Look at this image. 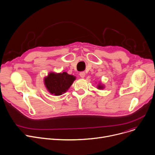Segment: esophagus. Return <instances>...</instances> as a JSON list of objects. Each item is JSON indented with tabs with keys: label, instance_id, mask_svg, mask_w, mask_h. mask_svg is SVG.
<instances>
[{
	"label": "esophagus",
	"instance_id": "34e87169",
	"mask_svg": "<svg viewBox=\"0 0 155 155\" xmlns=\"http://www.w3.org/2000/svg\"><path fill=\"white\" fill-rule=\"evenodd\" d=\"M85 75H86V74H85L84 72H81L79 73V76L82 78H84L85 77Z\"/></svg>",
	"mask_w": 155,
	"mask_h": 155
}]
</instances>
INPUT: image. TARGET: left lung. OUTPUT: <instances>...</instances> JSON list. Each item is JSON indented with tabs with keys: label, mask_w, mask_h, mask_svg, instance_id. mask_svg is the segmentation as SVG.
<instances>
[{
	"label": "left lung",
	"mask_w": 155,
	"mask_h": 155,
	"mask_svg": "<svg viewBox=\"0 0 155 155\" xmlns=\"http://www.w3.org/2000/svg\"><path fill=\"white\" fill-rule=\"evenodd\" d=\"M97 88H98V89H103L104 87H103V86L102 85H101V84H99L98 85V87H97Z\"/></svg>",
	"instance_id": "8db88e82"
}]
</instances>
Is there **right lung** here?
Here are the masks:
<instances>
[{
    "label": "right lung",
    "instance_id": "add662e5",
    "mask_svg": "<svg viewBox=\"0 0 155 155\" xmlns=\"http://www.w3.org/2000/svg\"><path fill=\"white\" fill-rule=\"evenodd\" d=\"M75 79L74 76L68 74L66 72L59 74L51 72L44 79V83L51 94L59 96L67 91Z\"/></svg>",
    "mask_w": 155,
    "mask_h": 155
}]
</instances>
